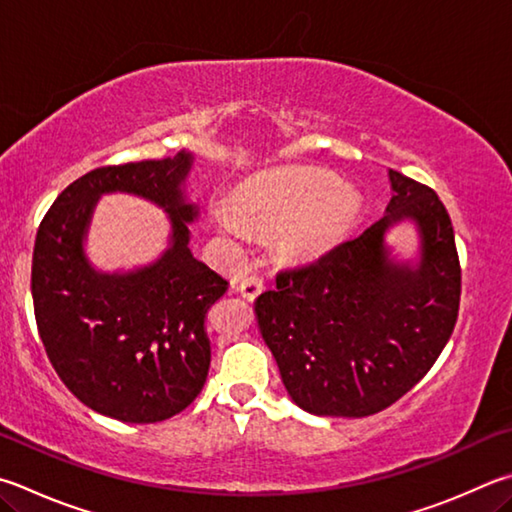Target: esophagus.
<instances>
[{
    "instance_id": "esophagus-1",
    "label": "esophagus",
    "mask_w": 512,
    "mask_h": 512,
    "mask_svg": "<svg viewBox=\"0 0 512 512\" xmlns=\"http://www.w3.org/2000/svg\"><path fill=\"white\" fill-rule=\"evenodd\" d=\"M237 291H239L241 297H244V300L253 302L255 297L264 291V280L259 275H250V277H246V280L237 286Z\"/></svg>"
}]
</instances>
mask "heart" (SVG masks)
I'll return each mask as SVG.
<instances>
[{
	"instance_id": "b5f03b06",
	"label": "heart",
	"mask_w": 512,
	"mask_h": 512,
	"mask_svg": "<svg viewBox=\"0 0 512 512\" xmlns=\"http://www.w3.org/2000/svg\"><path fill=\"white\" fill-rule=\"evenodd\" d=\"M360 199L340 188L336 176L320 170H288L257 183L237 199L235 212L217 208L219 228L230 237H246V224L259 230H280L284 253L309 257L322 253L345 235L358 217Z\"/></svg>"
}]
</instances>
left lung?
<instances>
[{
	"label": "left lung",
	"mask_w": 512,
	"mask_h": 512,
	"mask_svg": "<svg viewBox=\"0 0 512 512\" xmlns=\"http://www.w3.org/2000/svg\"><path fill=\"white\" fill-rule=\"evenodd\" d=\"M387 215L309 266L282 271L257 297L262 338L288 396L304 412L360 418L405 396L441 356L461 300V264L448 210L427 185L389 170ZM412 218L416 267L396 265L384 232Z\"/></svg>",
	"instance_id": "obj_1"
}]
</instances>
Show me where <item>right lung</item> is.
Listing matches in <instances>:
<instances>
[{
	"label": "right lung",
	"mask_w": 512,
	"mask_h": 512,
	"mask_svg": "<svg viewBox=\"0 0 512 512\" xmlns=\"http://www.w3.org/2000/svg\"><path fill=\"white\" fill-rule=\"evenodd\" d=\"M192 154L105 165L60 192L35 237L37 331L69 392L123 423H156L199 396L210 369L206 315L228 282L190 253L197 208L181 185ZM129 191L166 208L173 246L134 274H98L81 250L100 193Z\"/></svg>",
	"instance_id": "obj_1"
}]
</instances>
